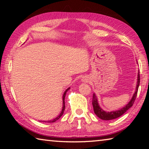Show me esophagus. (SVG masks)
Segmentation results:
<instances>
[{
    "mask_svg": "<svg viewBox=\"0 0 149 149\" xmlns=\"http://www.w3.org/2000/svg\"><path fill=\"white\" fill-rule=\"evenodd\" d=\"M81 81L82 82H84V83H88L89 81V78L87 76H84V77H82V78H81Z\"/></svg>",
    "mask_w": 149,
    "mask_h": 149,
    "instance_id": "1",
    "label": "esophagus"
}]
</instances>
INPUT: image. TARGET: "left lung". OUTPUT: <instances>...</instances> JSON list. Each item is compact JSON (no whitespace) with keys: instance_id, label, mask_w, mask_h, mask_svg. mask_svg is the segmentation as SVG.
<instances>
[{"instance_id":"obj_1","label":"left lung","mask_w":149,"mask_h":149,"mask_svg":"<svg viewBox=\"0 0 149 149\" xmlns=\"http://www.w3.org/2000/svg\"><path fill=\"white\" fill-rule=\"evenodd\" d=\"M139 71L138 72L137 75V85H136V89L135 91V93H133V97L131 99L130 101L126 104L125 107L121 108L120 110H114V111H111V112H107L102 109V108H100L99 106V102H98V99L97 96H96L95 93L93 94V100H92V104L93 107V110H94L95 114L100 119L103 120H114L116 118L120 117L121 116L123 115L124 113H125L126 111L129 110L130 108L132 107L133 103L135 102V100L137 97V91H138V88L140 84V75H139Z\"/></svg>"}]
</instances>
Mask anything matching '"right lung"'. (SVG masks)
<instances>
[{
	"mask_svg": "<svg viewBox=\"0 0 149 149\" xmlns=\"http://www.w3.org/2000/svg\"><path fill=\"white\" fill-rule=\"evenodd\" d=\"M70 89V87L68 88V89L65 91L64 94H63V96H62V101H63V104H62V111L61 112H60V114L56 118H55L53 120H48V121H42V122H48V123H52V122H56V120H58L59 119V118L62 116L63 115V114H64V110H65V102H64V99H65V94H66V93L68 92V91L69 89ZM41 122V121H40Z\"/></svg>",
	"mask_w": 149,
	"mask_h": 149,
	"instance_id": "right-lung-1",
	"label": "right lung"
}]
</instances>
